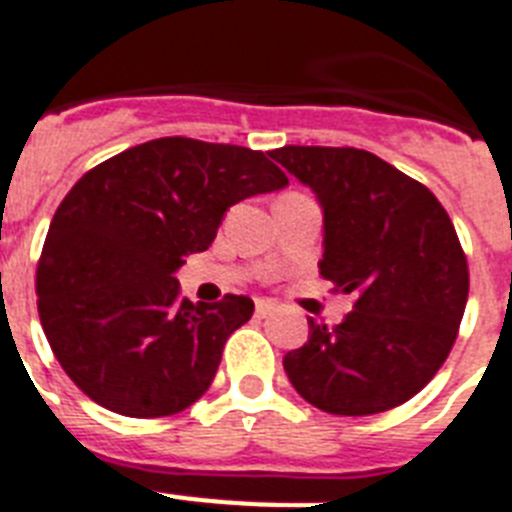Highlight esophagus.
I'll return each instance as SVG.
<instances>
[{
	"instance_id": "obj_1",
	"label": "esophagus",
	"mask_w": 512,
	"mask_h": 512,
	"mask_svg": "<svg viewBox=\"0 0 512 512\" xmlns=\"http://www.w3.org/2000/svg\"><path fill=\"white\" fill-rule=\"evenodd\" d=\"M273 310H276V305H273L270 299H257V302H255V315H257V318H268V315L273 313Z\"/></svg>"
}]
</instances>
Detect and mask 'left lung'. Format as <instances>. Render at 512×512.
Masks as SVG:
<instances>
[{"mask_svg":"<svg viewBox=\"0 0 512 512\" xmlns=\"http://www.w3.org/2000/svg\"><path fill=\"white\" fill-rule=\"evenodd\" d=\"M270 157L313 189L323 210L321 276L355 297L339 326L310 323L286 352L292 386L323 413L392 410L450 355L468 263L450 215L429 189L352 147H281Z\"/></svg>","mask_w":512,"mask_h":512,"instance_id":"left-lung-1","label":"left lung"}]
</instances>
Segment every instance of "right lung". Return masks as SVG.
<instances>
[{"mask_svg": "<svg viewBox=\"0 0 512 512\" xmlns=\"http://www.w3.org/2000/svg\"><path fill=\"white\" fill-rule=\"evenodd\" d=\"M286 184L263 152L184 136L91 168L57 207L36 270L41 326L73 384L128 418L197 402L255 302L194 305L173 273L213 244L228 207Z\"/></svg>", "mask_w": 512, "mask_h": 512, "instance_id": "right-lung-1", "label": "right lung"}]
</instances>
